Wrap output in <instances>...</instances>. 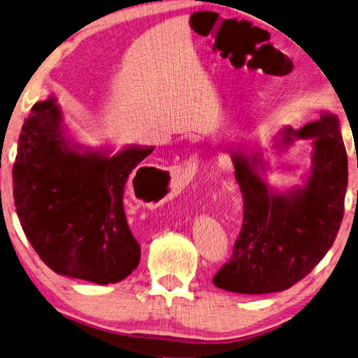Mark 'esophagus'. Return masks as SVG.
I'll use <instances>...</instances> for the list:
<instances>
[{
    "label": "esophagus",
    "mask_w": 358,
    "mask_h": 358,
    "mask_svg": "<svg viewBox=\"0 0 358 358\" xmlns=\"http://www.w3.org/2000/svg\"><path fill=\"white\" fill-rule=\"evenodd\" d=\"M188 166H189V164H188ZM191 166H194V167H196V162H194V159H192V162H191Z\"/></svg>",
    "instance_id": "obj_1"
}]
</instances>
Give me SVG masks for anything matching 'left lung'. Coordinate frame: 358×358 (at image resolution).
I'll use <instances>...</instances> for the list:
<instances>
[{
	"label": "left lung",
	"instance_id": "8db88e82",
	"mask_svg": "<svg viewBox=\"0 0 358 358\" xmlns=\"http://www.w3.org/2000/svg\"><path fill=\"white\" fill-rule=\"evenodd\" d=\"M296 140L312 141L310 169L304 185L282 192L263 177L268 164L259 151H231L243 196V224L232 258L213 277L215 287L242 294L283 292L304 279L331 248L348 188L338 116L322 111L319 121L299 130L283 127L274 148L287 151Z\"/></svg>",
	"mask_w": 358,
	"mask_h": 358
}]
</instances>
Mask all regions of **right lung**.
<instances>
[{"instance_id": "add662e5", "label": "right lung", "mask_w": 358, "mask_h": 358, "mask_svg": "<svg viewBox=\"0 0 358 358\" xmlns=\"http://www.w3.org/2000/svg\"><path fill=\"white\" fill-rule=\"evenodd\" d=\"M152 150L132 145L113 155L83 146L68 134L54 97L33 105L13 169L14 203L27 239L50 269L99 285L132 274L140 245L129 229L124 189Z\"/></svg>"}]
</instances>
